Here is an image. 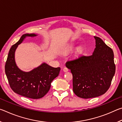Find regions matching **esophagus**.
<instances>
[{
    "label": "esophagus",
    "mask_w": 122,
    "mask_h": 122,
    "mask_svg": "<svg viewBox=\"0 0 122 122\" xmlns=\"http://www.w3.org/2000/svg\"><path fill=\"white\" fill-rule=\"evenodd\" d=\"M63 71L64 72H67L69 71V69H68V68H67V67H64L63 69Z\"/></svg>",
    "instance_id": "34e87169"
}]
</instances>
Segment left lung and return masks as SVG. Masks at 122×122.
<instances>
[{
    "label": "left lung",
    "mask_w": 122,
    "mask_h": 122,
    "mask_svg": "<svg viewBox=\"0 0 122 122\" xmlns=\"http://www.w3.org/2000/svg\"><path fill=\"white\" fill-rule=\"evenodd\" d=\"M96 48L90 56L80 55L66 63L73 74V92L82 98L106 93L115 73L113 52L99 37L94 36Z\"/></svg>",
    "instance_id": "8db88e82"
}]
</instances>
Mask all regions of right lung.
Wrapping results in <instances>:
<instances>
[{"label":"right lung","mask_w":122,"mask_h":122,"mask_svg":"<svg viewBox=\"0 0 122 122\" xmlns=\"http://www.w3.org/2000/svg\"><path fill=\"white\" fill-rule=\"evenodd\" d=\"M36 36L34 33L22 35L10 48L5 66L6 75L12 90L20 95L33 99L42 98L48 92L51 82L59 75L61 69L46 63L28 72L22 71L17 67L14 54L18 46L26 37Z\"/></svg>","instance_id":"add662e5"}]
</instances>
